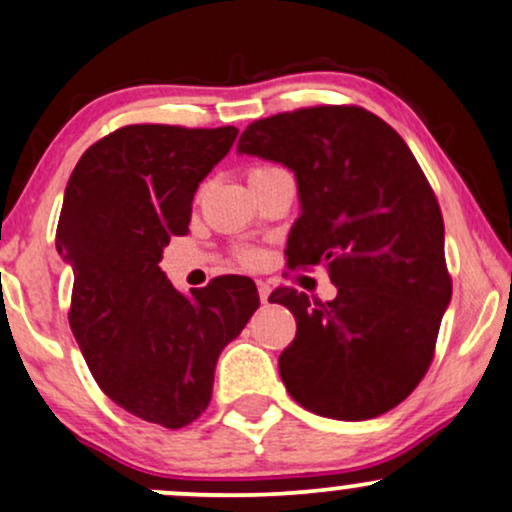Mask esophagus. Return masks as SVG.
Wrapping results in <instances>:
<instances>
[{"instance_id": "34e87169", "label": "esophagus", "mask_w": 512, "mask_h": 512, "mask_svg": "<svg viewBox=\"0 0 512 512\" xmlns=\"http://www.w3.org/2000/svg\"><path fill=\"white\" fill-rule=\"evenodd\" d=\"M257 292H260V301L262 304H267V299H270V292H272V287L267 282H257Z\"/></svg>"}]
</instances>
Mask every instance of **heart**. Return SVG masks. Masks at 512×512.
Returning a JSON list of instances; mask_svg holds the SVG:
<instances>
[{
	"label": "heart",
	"mask_w": 512,
	"mask_h": 512,
	"mask_svg": "<svg viewBox=\"0 0 512 512\" xmlns=\"http://www.w3.org/2000/svg\"><path fill=\"white\" fill-rule=\"evenodd\" d=\"M267 169H272V166H255V169L250 171V176H252V174H260V171H267ZM240 260L245 262V265H252V262L257 260V255H255V252H252V250H242V252H240Z\"/></svg>",
	"instance_id": "1"
}]
</instances>
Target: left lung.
<instances>
[{"instance_id":"left-lung-1","label":"left lung","mask_w":512,"mask_h":512,"mask_svg":"<svg viewBox=\"0 0 512 512\" xmlns=\"http://www.w3.org/2000/svg\"><path fill=\"white\" fill-rule=\"evenodd\" d=\"M240 154L294 171L301 213L289 267L326 262L333 301L279 287L297 336L279 375L304 410L373 419L400 405L434 358L451 301L444 218L405 139L373 112L319 105L252 122Z\"/></svg>"}]
</instances>
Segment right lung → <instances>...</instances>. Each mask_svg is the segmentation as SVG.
Masks as SVG:
<instances>
[{"instance_id":"add662e5","label":"right lung","mask_w":512,"mask_h":512,"mask_svg":"<svg viewBox=\"0 0 512 512\" xmlns=\"http://www.w3.org/2000/svg\"><path fill=\"white\" fill-rule=\"evenodd\" d=\"M235 137V127L115 129L80 157L63 196L56 250L73 270L75 341L112 402L166 429L201 417L220 351L260 306L250 277L181 294L159 267Z\"/></svg>"}]
</instances>
